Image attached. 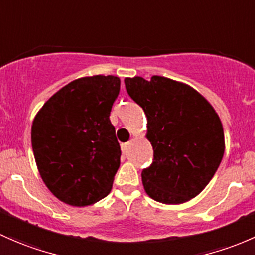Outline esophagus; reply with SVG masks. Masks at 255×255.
<instances>
[{
  "mask_svg": "<svg viewBox=\"0 0 255 255\" xmlns=\"http://www.w3.org/2000/svg\"><path fill=\"white\" fill-rule=\"evenodd\" d=\"M128 142H125V143H122V149H123V152H127V149H128Z\"/></svg>",
  "mask_w": 255,
  "mask_h": 255,
  "instance_id": "esophagus-1",
  "label": "esophagus"
}]
</instances>
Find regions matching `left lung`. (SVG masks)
I'll list each match as a JSON object with an SVG mask.
<instances>
[{"instance_id":"obj_1","label":"left lung","mask_w":255,"mask_h":255,"mask_svg":"<svg viewBox=\"0 0 255 255\" xmlns=\"http://www.w3.org/2000/svg\"><path fill=\"white\" fill-rule=\"evenodd\" d=\"M128 94L147 117L153 159L142 169V184L153 200L182 204L209 184L222 161L221 120L195 89L153 76L125 78Z\"/></svg>"}]
</instances>
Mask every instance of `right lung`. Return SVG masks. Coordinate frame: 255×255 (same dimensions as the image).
<instances>
[{
  "instance_id": "right-lung-1",
  "label": "right lung",
  "mask_w": 255,
  "mask_h": 255,
  "mask_svg": "<svg viewBox=\"0 0 255 255\" xmlns=\"http://www.w3.org/2000/svg\"><path fill=\"white\" fill-rule=\"evenodd\" d=\"M119 91L115 76L78 78L56 92L34 119L31 147L39 173L69 205H91L112 190L122 151L109 115Z\"/></svg>"
}]
</instances>
